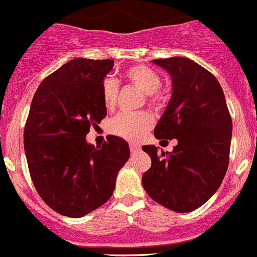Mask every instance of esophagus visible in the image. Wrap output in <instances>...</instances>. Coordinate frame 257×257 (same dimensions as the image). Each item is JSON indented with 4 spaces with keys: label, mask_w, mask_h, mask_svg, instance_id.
<instances>
[{
    "label": "esophagus",
    "mask_w": 257,
    "mask_h": 257,
    "mask_svg": "<svg viewBox=\"0 0 257 257\" xmlns=\"http://www.w3.org/2000/svg\"><path fill=\"white\" fill-rule=\"evenodd\" d=\"M129 149H131V152H137L140 150V146L137 143H129Z\"/></svg>",
    "instance_id": "esophagus-1"
}]
</instances>
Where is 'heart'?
<instances>
[{
    "mask_svg": "<svg viewBox=\"0 0 257 257\" xmlns=\"http://www.w3.org/2000/svg\"><path fill=\"white\" fill-rule=\"evenodd\" d=\"M124 77L131 84L136 85L145 93L146 101L151 107L157 108L163 102L160 91L161 77L155 69L143 64L132 65L125 69ZM119 84L111 77H106L101 84V98L105 108L114 110L116 106ZM154 125V117L150 112H121L110 121L108 131L114 136L128 141H138Z\"/></svg>",
    "mask_w": 257,
    "mask_h": 257,
    "instance_id": "b5f03b06",
    "label": "heart"
}]
</instances>
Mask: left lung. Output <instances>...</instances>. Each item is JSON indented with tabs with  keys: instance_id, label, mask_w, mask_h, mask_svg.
<instances>
[{
	"instance_id": "8db88e82",
	"label": "left lung",
	"mask_w": 257,
	"mask_h": 257,
	"mask_svg": "<svg viewBox=\"0 0 257 257\" xmlns=\"http://www.w3.org/2000/svg\"><path fill=\"white\" fill-rule=\"evenodd\" d=\"M173 80V94L154 134L177 138L173 152L143 146L151 168L142 175L147 195L166 209L189 212L218 191L229 164L232 117L218 79L187 57L154 60Z\"/></svg>"
}]
</instances>
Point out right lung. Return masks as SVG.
<instances>
[{
  "mask_svg": "<svg viewBox=\"0 0 257 257\" xmlns=\"http://www.w3.org/2000/svg\"><path fill=\"white\" fill-rule=\"evenodd\" d=\"M114 60L74 59L42 80L24 126V150L38 195L56 212L82 218L111 197L131 152L123 138L102 147L85 136L106 116L101 84Z\"/></svg>",
  "mask_w": 257,
  "mask_h": 257,
  "instance_id": "right-lung-1",
  "label": "right lung"
}]
</instances>
